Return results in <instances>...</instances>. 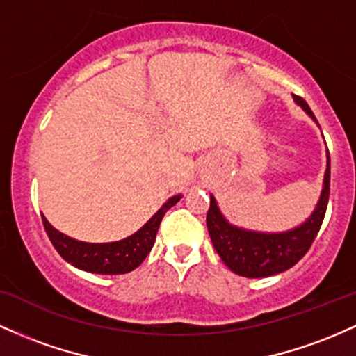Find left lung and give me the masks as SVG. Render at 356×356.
Segmentation results:
<instances>
[{
	"mask_svg": "<svg viewBox=\"0 0 356 356\" xmlns=\"http://www.w3.org/2000/svg\"><path fill=\"white\" fill-rule=\"evenodd\" d=\"M296 103L316 121L314 113L300 96H294ZM330 157V152H327ZM330 160L324 174V187L314 213L299 228L286 233H255L236 228L222 218L216 201L211 196V204L206 216V225L213 247L225 261L226 267L241 277L260 279L275 275L294 267L311 248L312 241L321 228L330 199Z\"/></svg>",
	"mask_w": 356,
	"mask_h": 356,
	"instance_id": "8db88e82",
	"label": "left lung"
}]
</instances>
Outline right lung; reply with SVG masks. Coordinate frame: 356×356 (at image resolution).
Returning <instances> with one entry per match:
<instances>
[{
	"label": "right lung",
	"mask_w": 356,
	"mask_h": 356,
	"mask_svg": "<svg viewBox=\"0 0 356 356\" xmlns=\"http://www.w3.org/2000/svg\"><path fill=\"white\" fill-rule=\"evenodd\" d=\"M179 199H181V196L170 197L135 235L120 241H113V243H84V241L72 240V238L65 236L64 233L57 232L45 220V216H42V221H44V228L50 241L56 247L58 255L65 261L86 272L115 275V273L135 270L145 260V257L150 253L155 243V236H157L163 214Z\"/></svg>",
	"instance_id": "add662e5"
}]
</instances>
